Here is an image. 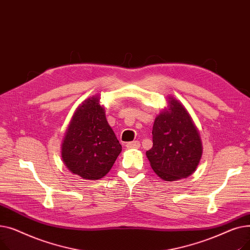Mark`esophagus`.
Wrapping results in <instances>:
<instances>
[{
	"label": "esophagus",
	"instance_id": "obj_1",
	"mask_svg": "<svg viewBox=\"0 0 250 250\" xmlns=\"http://www.w3.org/2000/svg\"><path fill=\"white\" fill-rule=\"evenodd\" d=\"M140 142L139 141H134V142H129V143H127L126 145H125V147L127 148V149H139L140 148Z\"/></svg>",
	"mask_w": 250,
	"mask_h": 250
}]
</instances>
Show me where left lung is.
Masks as SVG:
<instances>
[{"label":"left lung","mask_w":250,"mask_h":250,"mask_svg":"<svg viewBox=\"0 0 250 250\" xmlns=\"http://www.w3.org/2000/svg\"><path fill=\"white\" fill-rule=\"evenodd\" d=\"M153 147L146 152L155 173L165 181L191 175L199 166L203 145L198 128L182 103L173 96L156 116Z\"/></svg>","instance_id":"left-lung-1"}]
</instances>
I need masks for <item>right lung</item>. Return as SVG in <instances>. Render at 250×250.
Wrapping results in <instances>:
<instances>
[{
    "label": "right lung",
    "instance_id": "1",
    "mask_svg": "<svg viewBox=\"0 0 250 250\" xmlns=\"http://www.w3.org/2000/svg\"><path fill=\"white\" fill-rule=\"evenodd\" d=\"M99 95L76 109L62 144V159L70 172L83 179L106 175L122 152V145L108 125Z\"/></svg>",
    "mask_w": 250,
    "mask_h": 250
}]
</instances>
